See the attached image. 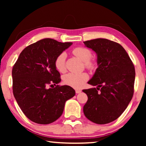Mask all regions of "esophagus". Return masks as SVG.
Masks as SVG:
<instances>
[{"label": "esophagus", "mask_w": 146, "mask_h": 146, "mask_svg": "<svg viewBox=\"0 0 146 146\" xmlns=\"http://www.w3.org/2000/svg\"><path fill=\"white\" fill-rule=\"evenodd\" d=\"M81 90H75V92H76V94H78V93H81Z\"/></svg>", "instance_id": "esophagus-1"}]
</instances>
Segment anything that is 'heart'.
<instances>
[{"label": "heart", "mask_w": 146, "mask_h": 146, "mask_svg": "<svg viewBox=\"0 0 146 146\" xmlns=\"http://www.w3.org/2000/svg\"><path fill=\"white\" fill-rule=\"evenodd\" d=\"M72 53L74 55L77 56L84 62L86 67L90 70L95 68V64L90 60L92 58L91 51L86 48L79 47L73 49ZM66 53H61L56 56L55 60V68L59 72L63 73L66 71ZM89 78V75L86 73H69L64 76V82L74 88H81L85 84Z\"/></svg>", "instance_id": "1"}]
</instances>
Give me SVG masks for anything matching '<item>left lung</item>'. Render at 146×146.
Masks as SVG:
<instances>
[{
    "label": "left lung",
    "instance_id": "obj_1",
    "mask_svg": "<svg viewBox=\"0 0 146 146\" xmlns=\"http://www.w3.org/2000/svg\"><path fill=\"white\" fill-rule=\"evenodd\" d=\"M84 44L97 54L98 68L88 82L97 88L82 90L88 97L83 111L91 122L106 124L117 119L132 99L134 65L123 47L115 42L96 38Z\"/></svg>",
    "mask_w": 146,
    "mask_h": 146
}]
</instances>
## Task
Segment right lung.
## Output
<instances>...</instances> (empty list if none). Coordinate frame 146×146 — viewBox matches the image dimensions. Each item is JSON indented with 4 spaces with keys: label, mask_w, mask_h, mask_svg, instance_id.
I'll list each match as a JSON object with an SVG mask.
<instances>
[{
    "label": "right lung",
    "mask_w": 146,
    "mask_h": 146,
    "mask_svg": "<svg viewBox=\"0 0 146 146\" xmlns=\"http://www.w3.org/2000/svg\"><path fill=\"white\" fill-rule=\"evenodd\" d=\"M72 44L42 39L23 49L15 64L13 95L24 114L34 122L48 124L55 122L62 114L66 101L75 95L69 86L47 88L48 85H56L61 81L55 60Z\"/></svg>",
    "instance_id": "obj_1"
}]
</instances>
